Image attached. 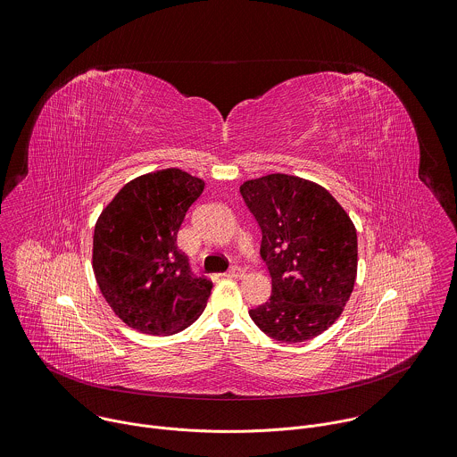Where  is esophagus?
Masks as SVG:
<instances>
[{
  "label": "esophagus",
  "instance_id": "esophagus-1",
  "mask_svg": "<svg viewBox=\"0 0 457 457\" xmlns=\"http://www.w3.org/2000/svg\"><path fill=\"white\" fill-rule=\"evenodd\" d=\"M243 275H245V270L239 268V266H232V268L225 273L227 278H241Z\"/></svg>",
  "mask_w": 457,
  "mask_h": 457
}]
</instances>
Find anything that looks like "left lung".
Listing matches in <instances>:
<instances>
[{"mask_svg":"<svg viewBox=\"0 0 457 457\" xmlns=\"http://www.w3.org/2000/svg\"><path fill=\"white\" fill-rule=\"evenodd\" d=\"M241 196L261 227L271 296L250 309L253 323L282 343L320 336L343 312L357 275L352 220L321 186L284 173L246 180Z\"/></svg>","mask_w":457,"mask_h":457,"instance_id":"obj_1","label":"left lung"}]
</instances>
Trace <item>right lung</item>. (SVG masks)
Segmentation results:
<instances>
[{"instance_id": "1", "label": "right lung", "mask_w": 457, "mask_h": 457, "mask_svg": "<svg viewBox=\"0 0 457 457\" xmlns=\"http://www.w3.org/2000/svg\"><path fill=\"white\" fill-rule=\"evenodd\" d=\"M205 182L179 168L130 180L100 214L93 270L112 311L132 328L170 336L198 320L212 282L191 271L177 234Z\"/></svg>"}]
</instances>
